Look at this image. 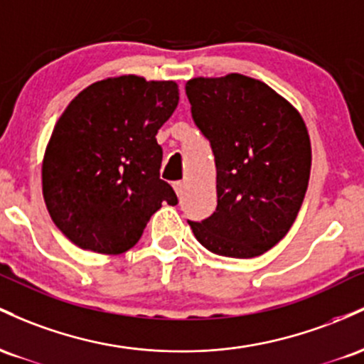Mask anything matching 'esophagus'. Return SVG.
<instances>
[{"mask_svg": "<svg viewBox=\"0 0 364 364\" xmlns=\"http://www.w3.org/2000/svg\"><path fill=\"white\" fill-rule=\"evenodd\" d=\"M182 187H183V182L182 181L173 182V189H175V193H177V196L182 194Z\"/></svg>", "mask_w": 364, "mask_h": 364, "instance_id": "1", "label": "esophagus"}]
</instances>
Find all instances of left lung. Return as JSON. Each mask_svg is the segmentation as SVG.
Returning a JSON list of instances; mask_svg holds the SVG:
<instances>
[{"label": "left lung", "instance_id": "left-lung-1", "mask_svg": "<svg viewBox=\"0 0 364 364\" xmlns=\"http://www.w3.org/2000/svg\"><path fill=\"white\" fill-rule=\"evenodd\" d=\"M194 124L216 165L215 213L189 222L208 251L255 258L284 239L303 204L311 142L303 117L270 85L240 73L187 80Z\"/></svg>", "mask_w": 364, "mask_h": 364}]
</instances>
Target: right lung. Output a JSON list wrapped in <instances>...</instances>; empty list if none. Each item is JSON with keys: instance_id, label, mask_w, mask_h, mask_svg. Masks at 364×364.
<instances>
[{"instance_id": "obj_1", "label": "right lung", "mask_w": 364, "mask_h": 364, "mask_svg": "<svg viewBox=\"0 0 364 364\" xmlns=\"http://www.w3.org/2000/svg\"><path fill=\"white\" fill-rule=\"evenodd\" d=\"M178 105L173 80L109 77L77 94L58 118L43 160V196L75 246L120 255L141 239L161 203L177 204L160 178L158 130Z\"/></svg>"}]
</instances>
